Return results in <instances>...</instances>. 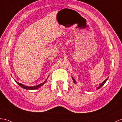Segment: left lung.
<instances>
[{
	"mask_svg": "<svg viewBox=\"0 0 122 122\" xmlns=\"http://www.w3.org/2000/svg\"><path fill=\"white\" fill-rule=\"evenodd\" d=\"M72 80H73V82H74V83H75V84H76V81H75V80H74V78H73V77H72ZM107 78H108V77H107ZM107 78L106 79V80H104L103 82H102V83H101L100 84V86H99L98 87H97V89H99L101 87H102V86L104 84V83H106V82L107 81Z\"/></svg>",
	"mask_w": 122,
	"mask_h": 122,
	"instance_id": "left-lung-1",
	"label": "left lung"
}]
</instances>
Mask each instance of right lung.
I'll return each mask as SVG.
<instances>
[{
    "mask_svg": "<svg viewBox=\"0 0 122 122\" xmlns=\"http://www.w3.org/2000/svg\"><path fill=\"white\" fill-rule=\"evenodd\" d=\"M48 77H49V76H48V77H47V78L46 79V80L44 82V83H41V84H39V85H38L34 86H25V85H23L22 84L20 83H19V82L16 81H15L16 82V83L17 84H18L22 88H24V89H27V90H34V89H38V88L41 87V86L43 85L44 84H45V83L46 82V81H47V79L48 78Z\"/></svg>",
    "mask_w": 122,
    "mask_h": 122,
    "instance_id": "add662e5",
    "label": "right lung"
}]
</instances>
